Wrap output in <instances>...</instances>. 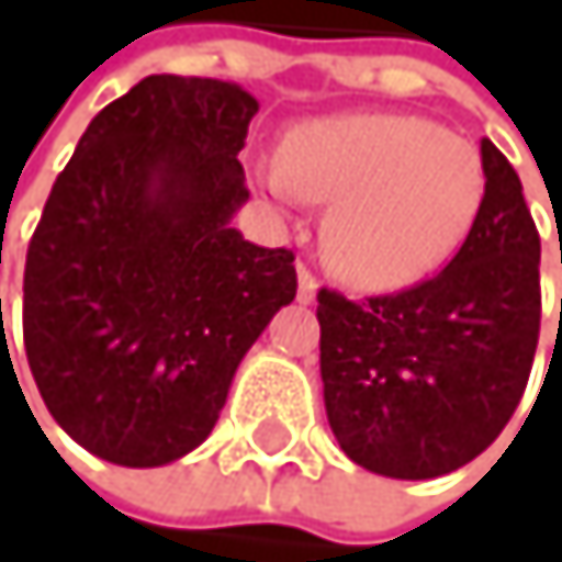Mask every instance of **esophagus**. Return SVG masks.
I'll use <instances>...</instances> for the list:
<instances>
[{"instance_id": "34e87169", "label": "esophagus", "mask_w": 562, "mask_h": 562, "mask_svg": "<svg viewBox=\"0 0 562 562\" xmlns=\"http://www.w3.org/2000/svg\"><path fill=\"white\" fill-rule=\"evenodd\" d=\"M316 290H319V279L306 269V266H300V286H296V300L300 303H313L316 300Z\"/></svg>"}]
</instances>
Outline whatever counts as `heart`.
Here are the masks:
<instances>
[{
    "label": "heart",
    "instance_id": "obj_1",
    "mask_svg": "<svg viewBox=\"0 0 562 562\" xmlns=\"http://www.w3.org/2000/svg\"><path fill=\"white\" fill-rule=\"evenodd\" d=\"M262 181L279 199L330 205L323 256L363 290L412 286L435 272L462 246L485 199L479 147L407 114L303 124Z\"/></svg>",
    "mask_w": 562,
    "mask_h": 562
}]
</instances>
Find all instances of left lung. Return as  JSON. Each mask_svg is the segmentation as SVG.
Listing matches in <instances>:
<instances>
[{"label":"left lung","mask_w":562,"mask_h":562,"mask_svg":"<svg viewBox=\"0 0 562 562\" xmlns=\"http://www.w3.org/2000/svg\"><path fill=\"white\" fill-rule=\"evenodd\" d=\"M485 199L441 272L387 296L316 293L319 378L347 459L387 479L462 469L499 438L539 340V232L482 137Z\"/></svg>","instance_id":"1"}]
</instances>
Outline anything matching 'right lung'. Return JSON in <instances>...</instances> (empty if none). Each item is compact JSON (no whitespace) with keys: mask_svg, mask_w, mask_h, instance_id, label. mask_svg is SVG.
<instances>
[{"mask_svg":"<svg viewBox=\"0 0 562 562\" xmlns=\"http://www.w3.org/2000/svg\"><path fill=\"white\" fill-rule=\"evenodd\" d=\"M259 100L155 74L106 103L59 171L23 276V340L56 425L155 469L199 448L246 350L296 296L290 249L232 228Z\"/></svg>","mask_w":562,"mask_h":562,"instance_id":"obj_1","label":"right lung"}]
</instances>
